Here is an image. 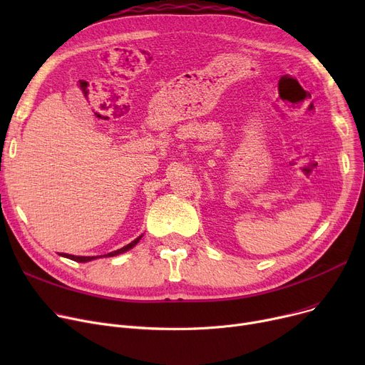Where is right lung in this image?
<instances>
[{"instance_id":"obj_1","label":"right lung","mask_w":365,"mask_h":365,"mask_svg":"<svg viewBox=\"0 0 365 365\" xmlns=\"http://www.w3.org/2000/svg\"><path fill=\"white\" fill-rule=\"evenodd\" d=\"M140 238L142 237H139V238H136L134 241H131L130 244H127L125 247H123V248H120V250H115V252H112V253H108V255H103V256H72V255H63V253H61V256H63V257H68V259H71V260H75V262H90V260H94V259H98V257H112V256H117V255H121V253H124V252H128L130 248H133L134 245H136L139 241H140Z\"/></svg>"}]
</instances>
